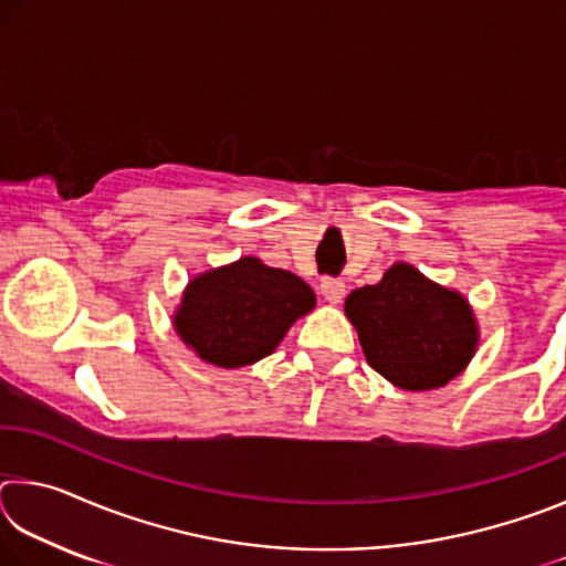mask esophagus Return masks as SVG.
Listing matches in <instances>:
<instances>
[{
	"label": "esophagus",
	"instance_id": "obj_1",
	"mask_svg": "<svg viewBox=\"0 0 566 566\" xmlns=\"http://www.w3.org/2000/svg\"><path fill=\"white\" fill-rule=\"evenodd\" d=\"M319 292L329 304H339L344 300V292H347V286H344V282L337 280V276H324L322 284H319Z\"/></svg>",
	"mask_w": 566,
	"mask_h": 566
}]
</instances>
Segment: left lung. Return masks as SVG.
<instances>
[{"label": "left lung", "instance_id": "1", "mask_svg": "<svg viewBox=\"0 0 566 566\" xmlns=\"http://www.w3.org/2000/svg\"><path fill=\"white\" fill-rule=\"evenodd\" d=\"M344 312L371 369L401 389L444 387L476 349L474 314L464 296L409 264H395L379 284L354 290Z\"/></svg>", "mask_w": 566, "mask_h": 566}]
</instances>
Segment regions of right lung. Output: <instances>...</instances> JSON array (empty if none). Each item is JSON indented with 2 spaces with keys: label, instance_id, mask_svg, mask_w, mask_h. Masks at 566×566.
Listing matches in <instances>:
<instances>
[{
  "label": "right lung",
  "instance_id": "add662e5",
  "mask_svg": "<svg viewBox=\"0 0 566 566\" xmlns=\"http://www.w3.org/2000/svg\"><path fill=\"white\" fill-rule=\"evenodd\" d=\"M314 302L296 274L242 256L189 282L175 327L205 361L237 369L272 354Z\"/></svg>",
  "mask_w": 566,
  "mask_h": 566
}]
</instances>
